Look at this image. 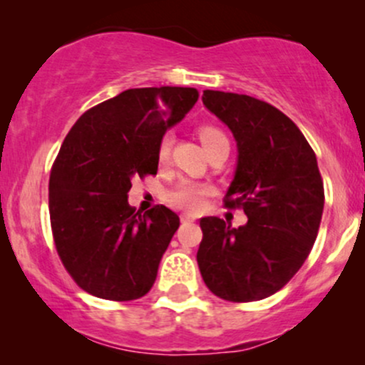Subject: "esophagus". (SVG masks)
<instances>
[{
    "label": "esophagus",
    "instance_id": "1",
    "mask_svg": "<svg viewBox=\"0 0 365 365\" xmlns=\"http://www.w3.org/2000/svg\"><path fill=\"white\" fill-rule=\"evenodd\" d=\"M180 220H182V223H192V221H195V217L190 216V215H185V212H183V215H180Z\"/></svg>",
    "mask_w": 365,
    "mask_h": 365
}]
</instances>
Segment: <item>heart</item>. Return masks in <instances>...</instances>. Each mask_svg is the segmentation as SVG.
Wrapping results in <instances>:
<instances>
[{
	"label": "heart",
	"instance_id": "obj_1",
	"mask_svg": "<svg viewBox=\"0 0 365 365\" xmlns=\"http://www.w3.org/2000/svg\"><path fill=\"white\" fill-rule=\"evenodd\" d=\"M197 135H199L206 150L212 149L215 145L221 144V142H228L225 133L217 127H212V125H202V127L197 128ZM171 144H173V139H171L170 133L163 135L161 140H159L158 159L161 163H165L170 158ZM209 192H211V188L204 185V183L182 180L168 192V200L175 207L185 209V211H197V209L202 206L204 199L209 195Z\"/></svg>",
	"mask_w": 365,
	"mask_h": 365
}]
</instances>
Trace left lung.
Instances as JSON below:
<instances>
[{"label":"left lung","instance_id":"left-lung-1","mask_svg":"<svg viewBox=\"0 0 365 365\" xmlns=\"http://www.w3.org/2000/svg\"><path fill=\"white\" fill-rule=\"evenodd\" d=\"M202 103L237 140L225 206L242 207L249 221L232 228L202 217L197 264L216 297L254 302L282 290L311 252L324 207L322 178L304 133L278 108L221 91H204Z\"/></svg>","mask_w":365,"mask_h":365}]
</instances>
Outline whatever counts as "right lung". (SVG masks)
I'll use <instances>...</instances> for the list:
<instances>
[{
  "instance_id": "right-lung-1",
  "label": "right lung",
  "mask_w": 365,
  "mask_h": 365,
  "mask_svg": "<svg viewBox=\"0 0 365 365\" xmlns=\"http://www.w3.org/2000/svg\"><path fill=\"white\" fill-rule=\"evenodd\" d=\"M199 99L194 87L128 89L87 110L49 175L54 245L73 282L115 302L144 297L180 226L166 206H128L132 180L158 173V145Z\"/></svg>"
}]
</instances>
